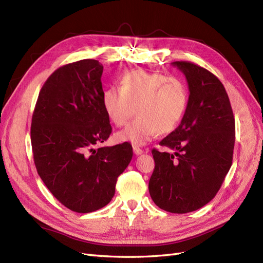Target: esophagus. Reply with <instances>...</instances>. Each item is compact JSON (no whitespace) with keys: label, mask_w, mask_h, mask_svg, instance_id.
Returning a JSON list of instances; mask_svg holds the SVG:
<instances>
[{"label":"esophagus","mask_w":263,"mask_h":263,"mask_svg":"<svg viewBox=\"0 0 263 263\" xmlns=\"http://www.w3.org/2000/svg\"><path fill=\"white\" fill-rule=\"evenodd\" d=\"M134 154L136 156H139V155H142L144 154V150L138 148V147H134Z\"/></svg>","instance_id":"esophagus-1"}]
</instances>
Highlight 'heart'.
Masks as SVG:
<instances>
[{
	"label": "heart",
	"instance_id": "heart-1",
	"mask_svg": "<svg viewBox=\"0 0 263 263\" xmlns=\"http://www.w3.org/2000/svg\"><path fill=\"white\" fill-rule=\"evenodd\" d=\"M102 104L117 127L125 126L136 112L137 118L117 134V139L144 146L158 134H170L181 124L189 104V91L180 79L134 71L122 78L119 89L104 91Z\"/></svg>",
	"mask_w": 263,
	"mask_h": 263
}]
</instances>
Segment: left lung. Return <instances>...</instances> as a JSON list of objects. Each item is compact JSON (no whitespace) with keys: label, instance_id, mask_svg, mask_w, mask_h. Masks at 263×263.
I'll return each mask as SVG.
<instances>
[{"label":"left lung","instance_id":"1","mask_svg":"<svg viewBox=\"0 0 263 263\" xmlns=\"http://www.w3.org/2000/svg\"><path fill=\"white\" fill-rule=\"evenodd\" d=\"M189 85V104L176 130L160 141L174 154L153 149L149 193L163 211L184 214L208 204L233 162L235 118L224 85L209 70L176 61Z\"/></svg>","mask_w":263,"mask_h":263}]
</instances>
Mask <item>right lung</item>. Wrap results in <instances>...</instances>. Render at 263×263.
<instances>
[{
	"instance_id": "add662e5",
	"label": "right lung",
	"mask_w": 263,
	"mask_h": 263,
	"mask_svg": "<svg viewBox=\"0 0 263 263\" xmlns=\"http://www.w3.org/2000/svg\"><path fill=\"white\" fill-rule=\"evenodd\" d=\"M103 66L83 59L47 79L31 118L30 138L39 177L69 210L91 213L107 205L128 166V142L97 148L112 133L102 104Z\"/></svg>"
}]
</instances>
